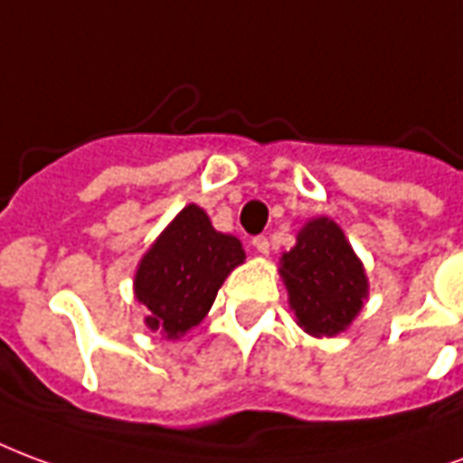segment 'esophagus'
I'll return each instance as SVG.
<instances>
[{
  "label": "esophagus",
  "instance_id": "1",
  "mask_svg": "<svg viewBox=\"0 0 463 463\" xmlns=\"http://www.w3.org/2000/svg\"><path fill=\"white\" fill-rule=\"evenodd\" d=\"M254 249L259 251V254H269V249H271V244H269V239L266 236H256L254 239Z\"/></svg>",
  "mask_w": 463,
  "mask_h": 463
}]
</instances>
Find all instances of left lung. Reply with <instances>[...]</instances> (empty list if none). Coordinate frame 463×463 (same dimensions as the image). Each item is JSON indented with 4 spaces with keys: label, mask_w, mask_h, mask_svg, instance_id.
<instances>
[{
    "label": "left lung",
    "mask_w": 463,
    "mask_h": 463,
    "mask_svg": "<svg viewBox=\"0 0 463 463\" xmlns=\"http://www.w3.org/2000/svg\"><path fill=\"white\" fill-rule=\"evenodd\" d=\"M281 276L296 320L316 338H333L355 320L367 298V276L343 229L310 219L281 256Z\"/></svg>",
    "instance_id": "left-lung-1"
}]
</instances>
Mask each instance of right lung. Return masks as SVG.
Here are the masks:
<instances>
[{
    "label": "right lung",
    "mask_w": 463,
    "mask_h": 463,
    "mask_svg": "<svg viewBox=\"0 0 463 463\" xmlns=\"http://www.w3.org/2000/svg\"><path fill=\"white\" fill-rule=\"evenodd\" d=\"M244 246L212 227L207 212L187 204L165 229L135 271V298L150 310L145 326L165 338H180L207 316L217 291Z\"/></svg>",
    "instance_id": "1"
}]
</instances>
